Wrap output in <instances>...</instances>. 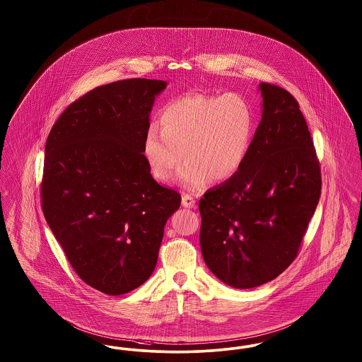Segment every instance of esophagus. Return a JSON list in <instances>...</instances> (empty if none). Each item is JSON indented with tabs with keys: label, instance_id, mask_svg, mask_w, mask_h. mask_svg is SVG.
<instances>
[{
	"label": "esophagus",
	"instance_id": "esophagus-1",
	"mask_svg": "<svg viewBox=\"0 0 362 362\" xmlns=\"http://www.w3.org/2000/svg\"><path fill=\"white\" fill-rule=\"evenodd\" d=\"M182 204H183L185 207H187V209H194V207H195V199H194L191 195L185 194V195L182 197Z\"/></svg>",
	"mask_w": 362,
	"mask_h": 362
}]
</instances>
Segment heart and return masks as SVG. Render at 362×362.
Instances as JSON below:
<instances>
[{
    "instance_id": "1",
    "label": "heart",
    "mask_w": 362,
    "mask_h": 362,
    "mask_svg": "<svg viewBox=\"0 0 362 362\" xmlns=\"http://www.w3.org/2000/svg\"><path fill=\"white\" fill-rule=\"evenodd\" d=\"M143 140V153L153 176L168 180L185 159L180 182L191 191L207 182L230 180L244 165L255 118L250 105L235 93L191 94L167 103Z\"/></svg>"
}]
</instances>
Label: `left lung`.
Segmentation results:
<instances>
[{"label": "left lung", "mask_w": 362, "mask_h": 362, "mask_svg": "<svg viewBox=\"0 0 362 362\" xmlns=\"http://www.w3.org/2000/svg\"><path fill=\"white\" fill-rule=\"evenodd\" d=\"M259 87L262 116L244 165L199 201L203 260L233 288L257 287L288 268L322 188L299 103L281 87Z\"/></svg>", "instance_id": "obj_1"}]
</instances>
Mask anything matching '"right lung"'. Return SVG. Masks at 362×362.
Returning a JSON list of instances; mask_svg holds the SVG:
<instances>
[{
  "label": "right lung",
  "mask_w": 362,
  "mask_h": 362,
  "mask_svg": "<svg viewBox=\"0 0 362 362\" xmlns=\"http://www.w3.org/2000/svg\"><path fill=\"white\" fill-rule=\"evenodd\" d=\"M167 82L95 87L59 117L45 144L42 209L74 271L106 295L152 275L180 194L152 177L143 153L149 115Z\"/></svg>",
  "instance_id": "obj_1"
}]
</instances>
